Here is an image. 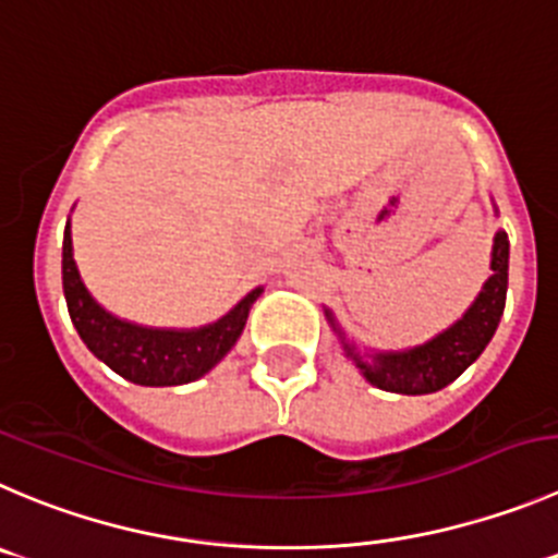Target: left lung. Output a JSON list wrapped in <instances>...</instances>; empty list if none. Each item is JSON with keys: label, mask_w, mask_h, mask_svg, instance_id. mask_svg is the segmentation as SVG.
I'll list each match as a JSON object with an SVG mask.
<instances>
[{"label": "left lung", "mask_w": 558, "mask_h": 558, "mask_svg": "<svg viewBox=\"0 0 558 558\" xmlns=\"http://www.w3.org/2000/svg\"><path fill=\"white\" fill-rule=\"evenodd\" d=\"M498 214V208L493 205ZM507 270H509V241L507 232L498 230L493 238L490 276L482 284L474 304L463 312L460 320L435 333L433 339L402 350H375L359 348L344 333L331 310L323 306L331 331L337 333L344 355L355 364V369L367 378V384L378 386L395 395H433L458 380L471 364L482 355L487 342L501 323L504 304H507Z\"/></svg>", "instance_id": "1"}]
</instances>
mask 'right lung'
Masks as SVG:
<instances>
[{
  "label": "right lung",
  "mask_w": 558,
  "mask_h": 558,
  "mask_svg": "<svg viewBox=\"0 0 558 558\" xmlns=\"http://www.w3.org/2000/svg\"><path fill=\"white\" fill-rule=\"evenodd\" d=\"M62 290L78 337L95 359L140 386H183L208 375L235 348L263 288L243 295L219 320L199 328H153L123 320L93 299L73 259L71 221L62 238Z\"/></svg>",
  "instance_id": "obj_1"
}]
</instances>
